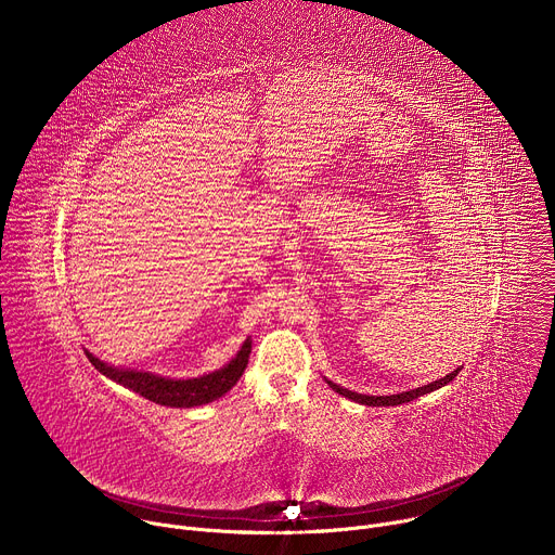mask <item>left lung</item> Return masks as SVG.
I'll use <instances>...</instances> for the list:
<instances>
[{
    "mask_svg": "<svg viewBox=\"0 0 555 555\" xmlns=\"http://www.w3.org/2000/svg\"><path fill=\"white\" fill-rule=\"evenodd\" d=\"M456 373H459V369L452 371V373H448V375L441 377V379H435V382H430V384H424V386H420V388H413V390H406V392H398V395H362V392L347 390V388L334 384L332 379H327V384H330L336 392L345 395V398H349V400H353V402H358V404H364V406H400V404H406V402H413V400L422 398V395H426V392H433V390L446 386L448 382H452V379L456 377Z\"/></svg>",
    "mask_w": 555,
    "mask_h": 555,
    "instance_id": "1",
    "label": "left lung"
}]
</instances>
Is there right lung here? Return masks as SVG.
I'll return each mask as SVG.
<instances>
[{
    "label": "right lung",
    "instance_id": "add662e5",
    "mask_svg": "<svg viewBox=\"0 0 555 555\" xmlns=\"http://www.w3.org/2000/svg\"><path fill=\"white\" fill-rule=\"evenodd\" d=\"M250 351H253V340L248 338L242 345L240 353H236L223 369L202 377H193V379H171V377H163L146 371L118 369V366L105 364L90 351H86V356L94 364V369L101 371L105 377L142 395V398L149 402L171 406V409H193V406H202L212 400H219L221 395H225L236 382H240V377L248 366Z\"/></svg>",
    "mask_w": 555,
    "mask_h": 555
}]
</instances>
